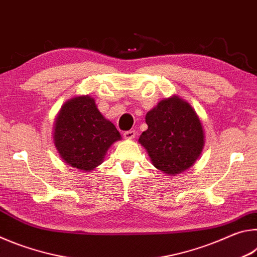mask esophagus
I'll return each instance as SVG.
<instances>
[{"mask_svg":"<svg viewBox=\"0 0 257 257\" xmlns=\"http://www.w3.org/2000/svg\"><path fill=\"white\" fill-rule=\"evenodd\" d=\"M135 136H136V132L135 130H128V132L123 133V137L125 139H134Z\"/></svg>","mask_w":257,"mask_h":257,"instance_id":"34e87169","label":"esophagus"}]
</instances>
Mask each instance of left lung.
Listing matches in <instances>:
<instances>
[{
    "instance_id": "left-lung-1",
    "label": "left lung",
    "mask_w": 257,
    "mask_h": 257,
    "mask_svg": "<svg viewBox=\"0 0 257 257\" xmlns=\"http://www.w3.org/2000/svg\"><path fill=\"white\" fill-rule=\"evenodd\" d=\"M149 129L139 137L152 163L165 175H178L195 163L204 146L202 123L188 103L173 96L146 114Z\"/></svg>"
}]
</instances>
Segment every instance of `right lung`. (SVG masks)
<instances>
[{"mask_svg": "<svg viewBox=\"0 0 257 257\" xmlns=\"http://www.w3.org/2000/svg\"><path fill=\"white\" fill-rule=\"evenodd\" d=\"M120 138L114 124L104 118L90 96L68 101L54 127V144L61 158L84 171L101 164L108 147Z\"/></svg>", "mask_w": 257, "mask_h": 257, "instance_id": "add662e5", "label": "right lung"}]
</instances>
